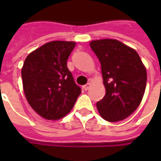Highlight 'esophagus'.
Segmentation results:
<instances>
[{"label": "esophagus", "mask_w": 161, "mask_h": 161, "mask_svg": "<svg viewBox=\"0 0 161 161\" xmlns=\"http://www.w3.org/2000/svg\"><path fill=\"white\" fill-rule=\"evenodd\" d=\"M91 84H90V83H88V84H86L85 85H84V91H88L90 88H91Z\"/></svg>", "instance_id": "esophagus-1"}]
</instances>
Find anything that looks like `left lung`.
Here are the masks:
<instances>
[{"mask_svg": "<svg viewBox=\"0 0 161 161\" xmlns=\"http://www.w3.org/2000/svg\"><path fill=\"white\" fill-rule=\"evenodd\" d=\"M90 46L100 61L106 94L97 103L103 118L110 122L131 115L143 97L147 70L136 51L116 40H93Z\"/></svg>", "mask_w": 161, "mask_h": 161, "instance_id": "8db88e82", "label": "left lung"}]
</instances>
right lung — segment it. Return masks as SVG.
Listing matches in <instances>:
<instances>
[{"label": "right lung", "instance_id": "add662e5", "mask_svg": "<svg viewBox=\"0 0 161 161\" xmlns=\"http://www.w3.org/2000/svg\"><path fill=\"white\" fill-rule=\"evenodd\" d=\"M76 43L51 41L26 57L22 69L23 90L33 110L47 120H58L72 109L81 88L67 67Z\"/></svg>", "mask_w": 161, "mask_h": 161}]
</instances>
